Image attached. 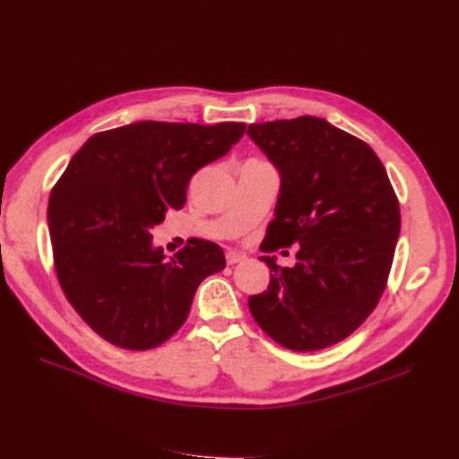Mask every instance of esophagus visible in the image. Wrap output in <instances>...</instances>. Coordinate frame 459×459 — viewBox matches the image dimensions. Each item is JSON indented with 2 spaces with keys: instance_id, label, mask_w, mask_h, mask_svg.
Returning a JSON list of instances; mask_svg holds the SVG:
<instances>
[{
  "instance_id": "34e87169",
  "label": "esophagus",
  "mask_w": 459,
  "mask_h": 459,
  "mask_svg": "<svg viewBox=\"0 0 459 459\" xmlns=\"http://www.w3.org/2000/svg\"><path fill=\"white\" fill-rule=\"evenodd\" d=\"M247 256L243 253H238V251H229L227 253V264L229 265H234V264H239V262H246Z\"/></svg>"
}]
</instances>
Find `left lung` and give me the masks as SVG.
I'll return each mask as SVG.
<instances>
[{
  "instance_id": "left-lung-1",
  "label": "left lung",
  "mask_w": 459,
  "mask_h": 459,
  "mask_svg": "<svg viewBox=\"0 0 459 459\" xmlns=\"http://www.w3.org/2000/svg\"><path fill=\"white\" fill-rule=\"evenodd\" d=\"M251 140L281 173L262 251L299 243L297 264L273 271L249 297L258 326L286 349L345 340L378 304L401 232V208L377 152L323 117L253 124Z\"/></svg>"
}]
</instances>
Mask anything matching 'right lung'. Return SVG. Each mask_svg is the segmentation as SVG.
Here are the masks:
<instances>
[{"label":"right lung","instance_id":"right-lung-1","mask_svg":"<svg viewBox=\"0 0 459 459\" xmlns=\"http://www.w3.org/2000/svg\"><path fill=\"white\" fill-rule=\"evenodd\" d=\"M246 124L138 121L98 133L51 190L55 271L82 321L108 343L155 349L185 325L197 286L225 269L218 243L192 238L166 260L151 229L182 208L192 175L221 159Z\"/></svg>","mask_w":459,"mask_h":459}]
</instances>
